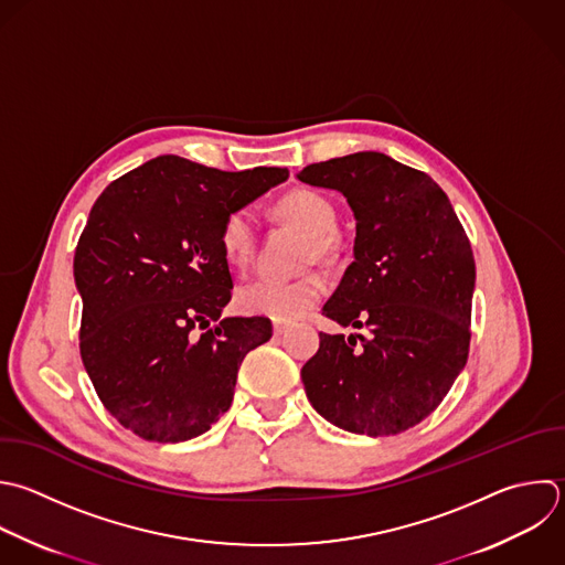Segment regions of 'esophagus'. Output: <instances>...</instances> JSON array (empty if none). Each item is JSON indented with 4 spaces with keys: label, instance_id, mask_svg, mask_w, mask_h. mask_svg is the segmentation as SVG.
<instances>
[{
    "label": "esophagus",
    "instance_id": "esophagus-1",
    "mask_svg": "<svg viewBox=\"0 0 565 565\" xmlns=\"http://www.w3.org/2000/svg\"><path fill=\"white\" fill-rule=\"evenodd\" d=\"M287 329H289V324H287V322H278V320L274 322V333H276V335L287 333Z\"/></svg>",
    "mask_w": 565,
    "mask_h": 565
}]
</instances>
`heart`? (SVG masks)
Segmentation results:
<instances>
[{"mask_svg": "<svg viewBox=\"0 0 565 565\" xmlns=\"http://www.w3.org/2000/svg\"><path fill=\"white\" fill-rule=\"evenodd\" d=\"M274 212L278 218L296 225L307 234V258L324 260L333 254L335 207L329 199L313 190H294L285 194ZM218 241L232 267L245 269L256 254V225L247 210L230 212L221 225ZM324 294V280L318 274H307L294 280L256 278L236 291V305L249 316H265L278 322L302 318L318 305Z\"/></svg>", "mask_w": 565, "mask_h": 565, "instance_id": "b5f03b06", "label": "heart"}]
</instances>
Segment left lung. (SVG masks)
Instances as JSON below:
<instances>
[{"label":"left lung","instance_id":"8db88e82","mask_svg":"<svg viewBox=\"0 0 565 565\" xmlns=\"http://www.w3.org/2000/svg\"><path fill=\"white\" fill-rule=\"evenodd\" d=\"M340 192L355 218L353 263L322 313L369 335L320 333L302 366L311 406L333 426L397 435L428 417L466 366L475 258L441 188L382 152L300 170ZM361 344H356V340Z\"/></svg>","mask_w":565,"mask_h":565}]
</instances>
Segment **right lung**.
I'll use <instances>...</instances> for the list:
<instances>
[{
  "mask_svg": "<svg viewBox=\"0 0 565 565\" xmlns=\"http://www.w3.org/2000/svg\"><path fill=\"white\" fill-rule=\"evenodd\" d=\"M287 177L282 168L223 172L166 154L110 183L93 205L75 252L79 349L124 428L179 444L232 406L238 366L271 338V322L223 318L232 276L218 232L230 212Z\"/></svg>",
  "mask_w": 565,
  "mask_h": 565,
  "instance_id": "add662e5",
  "label": "right lung"
}]
</instances>
